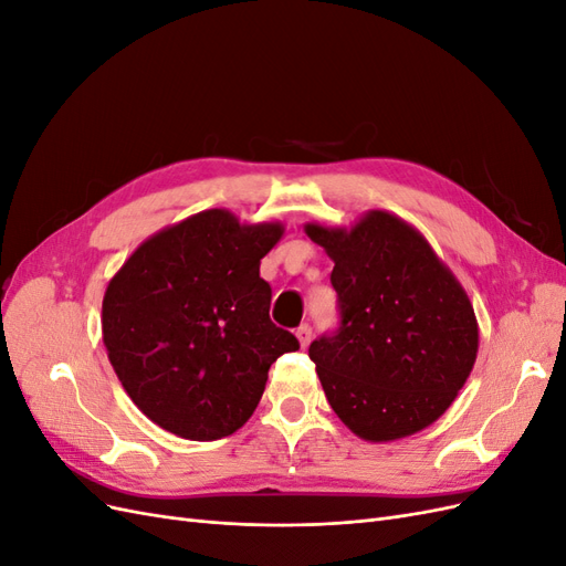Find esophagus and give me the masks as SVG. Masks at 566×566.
<instances>
[{
	"mask_svg": "<svg viewBox=\"0 0 566 566\" xmlns=\"http://www.w3.org/2000/svg\"><path fill=\"white\" fill-rule=\"evenodd\" d=\"M295 335L300 339V347L306 349V347H310V342H312V325L310 323H302L300 328L295 331Z\"/></svg>",
	"mask_w": 566,
	"mask_h": 566,
	"instance_id": "esophagus-1",
	"label": "esophagus"
}]
</instances>
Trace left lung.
<instances>
[{
	"label": "left lung",
	"instance_id": "8db88e82",
	"mask_svg": "<svg viewBox=\"0 0 566 566\" xmlns=\"http://www.w3.org/2000/svg\"><path fill=\"white\" fill-rule=\"evenodd\" d=\"M304 233L335 262L342 325L310 347L331 408L373 443L430 427L476 361L465 287L416 227L387 210H368L349 229L310 221Z\"/></svg>",
	"mask_w": 566,
	"mask_h": 566
}]
</instances>
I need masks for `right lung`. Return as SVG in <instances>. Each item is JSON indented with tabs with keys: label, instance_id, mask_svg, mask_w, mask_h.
<instances>
[{
	"label": "right lung",
	"instance_id": "add662e5",
	"mask_svg": "<svg viewBox=\"0 0 566 566\" xmlns=\"http://www.w3.org/2000/svg\"><path fill=\"white\" fill-rule=\"evenodd\" d=\"M281 221L243 224L205 210L153 233L108 281L101 331L129 399L163 430L191 441L229 437L260 403L269 368L300 349L269 318L262 256Z\"/></svg>",
	"mask_w": 566,
	"mask_h": 566
}]
</instances>
